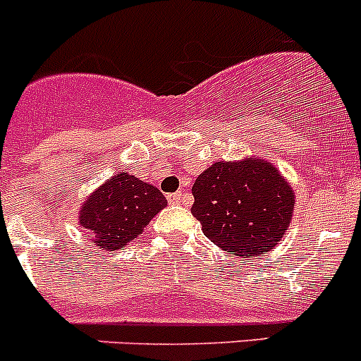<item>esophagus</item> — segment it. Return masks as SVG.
Here are the masks:
<instances>
[{
    "label": "esophagus",
    "mask_w": 361,
    "mask_h": 361,
    "mask_svg": "<svg viewBox=\"0 0 361 361\" xmlns=\"http://www.w3.org/2000/svg\"><path fill=\"white\" fill-rule=\"evenodd\" d=\"M167 202H169V204H180L181 202V192L167 194Z\"/></svg>",
    "instance_id": "esophagus-1"
}]
</instances>
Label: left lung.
<instances>
[{"label":"left lung","mask_w":361,"mask_h":361,"mask_svg":"<svg viewBox=\"0 0 361 361\" xmlns=\"http://www.w3.org/2000/svg\"><path fill=\"white\" fill-rule=\"evenodd\" d=\"M192 194V214L206 238L243 258L274 248L292 220V187L267 160L214 162L199 174Z\"/></svg>","instance_id":"left-lung-1"}]
</instances>
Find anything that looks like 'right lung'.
<instances>
[{
    "label": "right lung",
    "instance_id": "right-lung-1",
    "mask_svg": "<svg viewBox=\"0 0 361 361\" xmlns=\"http://www.w3.org/2000/svg\"><path fill=\"white\" fill-rule=\"evenodd\" d=\"M166 204L159 188L122 171L83 202L80 225L92 232L97 248L115 251L136 239Z\"/></svg>",
    "mask_w": 361,
    "mask_h": 361
}]
</instances>
